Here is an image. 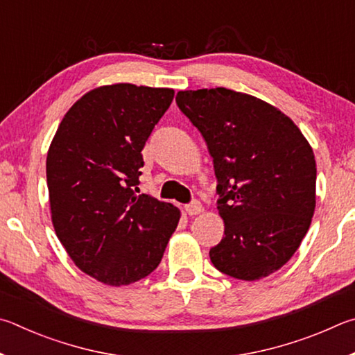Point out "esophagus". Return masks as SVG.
<instances>
[{
    "instance_id": "esophagus-1",
    "label": "esophagus",
    "mask_w": 355,
    "mask_h": 355,
    "mask_svg": "<svg viewBox=\"0 0 355 355\" xmlns=\"http://www.w3.org/2000/svg\"><path fill=\"white\" fill-rule=\"evenodd\" d=\"M201 212H202V206L198 201H193L191 204H187V206H185V214L190 215V216L198 215Z\"/></svg>"
}]
</instances>
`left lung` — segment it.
Listing matches in <instances>:
<instances>
[{"label": "left lung", "mask_w": 355, "mask_h": 355, "mask_svg": "<svg viewBox=\"0 0 355 355\" xmlns=\"http://www.w3.org/2000/svg\"><path fill=\"white\" fill-rule=\"evenodd\" d=\"M182 114L214 159L225 237L209 252L218 271L259 281L288 262L312 223L316 164L290 116L252 95L216 89L178 92Z\"/></svg>", "instance_id": "8db88e82"}]
</instances>
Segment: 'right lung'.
Listing matches in <instances>:
<instances>
[{"mask_svg":"<svg viewBox=\"0 0 355 355\" xmlns=\"http://www.w3.org/2000/svg\"><path fill=\"white\" fill-rule=\"evenodd\" d=\"M173 89L112 84L87 92L62 118L46 155L55 235L85 275L110 287L157 268L181 212L137 195L141 149Z\"/></svg>","mask_w":355,"mask_h":355,"instance_id":"obj_1","label":"right lung"}]
</instances>
